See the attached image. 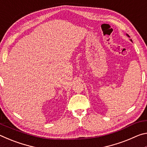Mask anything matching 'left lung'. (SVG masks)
Returning <instances> with one entry per match:
<instances>
[{
    "mask_svg": "<svg viewBox=\"0 0 147 147\" xmlns=\"http://www.w3.org/2000/svg\"><path fill=\"white\" fill-rule=\"evenodd\" d=\"M126 36H128V38H130V36H128V34H126ZM130 41H132V40H131V39H130Z\"/></svg>",
    "mask_w": 147,
    "mask_h": 147,
    "instance_id": "1",
    "label": "left lung"
}]
</instances>
